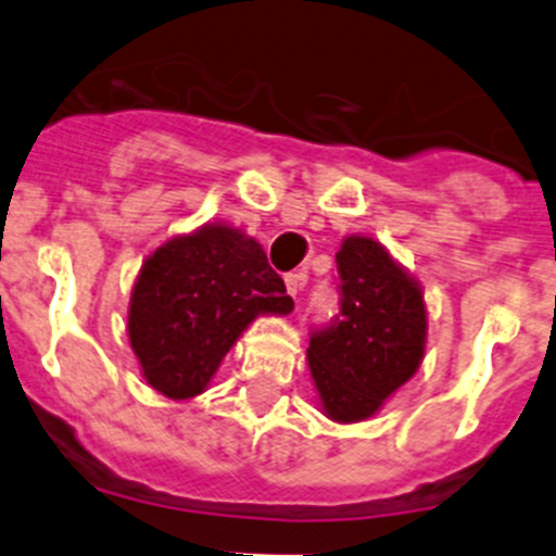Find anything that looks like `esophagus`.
I'll return each instance as SVG.
<instances>
[{
  "instance_id": "esophagus-1",
  "label": "esophagus",
  "mask_w": 556,
  "mask_h": 556,
  "mask_svg": "<svg viewBox=\"0 0 556 556\" xmlns=\"http://www.w3.org/2000/svg\"><path fill=\"white\" fill-rule=\"evenodd\" d=\"M285 288H288V293L293 299H299V293H302V274H288L285 277Z\"/></svg>"
}]
</instances>
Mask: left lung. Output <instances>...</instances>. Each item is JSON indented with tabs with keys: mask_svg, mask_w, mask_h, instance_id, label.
I'll return each mask as SVG.
<instances>
[{
	"mask_svg": "<svg viewBox=\"0 0 556 556\" xmlns=\"http://www.w3.org/2000/svg\"><path fill=\"white\" fill-rule=\"evenodd\" d=\"M340 315L307 349L318 406L331 422L376 417L419 370L428 342L422 285L378 238L345 236L337 252Z\"/></svg>",
	"mask_w": 556,
	"mask_h": 556,
	"instance_id": "obj_1",
	"label": "left lung"
}]
</instances>
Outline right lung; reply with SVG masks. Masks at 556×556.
<instances>
[{
  "instance_id": "1",
  "label": "right lung",
  "mask_w": 556,
  "mask_h": 556,
  "mask_svg": "<svg viewBox=\"0 0 556 556\" xmlns=\"http://www.w3.org/2000/svg\"><path fill=\"white\" fill-rule=\"evenodd\" d=\"M290 313L293 299L261 243L241 227L207 222L144 257L126 331L148 387L189 401L205 392L254 320Z\"/></svg>"
}]
</instances>
